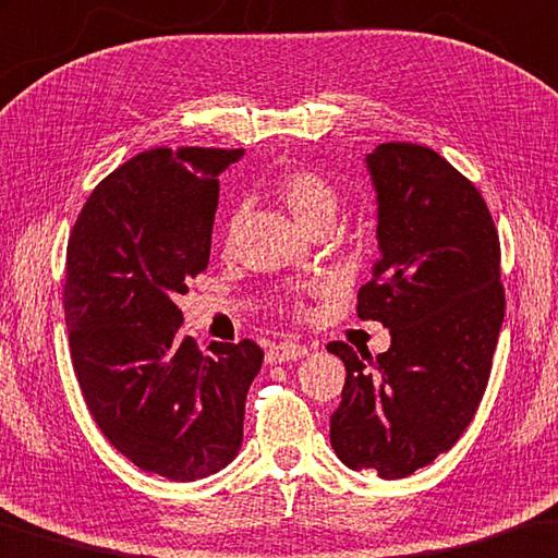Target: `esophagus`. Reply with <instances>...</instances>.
Listing matches in <instances>:
<instances>
[{"instance_id": "obj_1", "label": "esophagus", "mask_w": 558, "mask_h": 558, "mask_svg": "<svg viewBox=\"0 0 558 558\" xmlns=\"http://www.w3.org/2000/svg\"><path fill=\"white\" fill-rule=\"evenodd\" d=\"M304 355H308V349H306L304 343L281 341V343H274V345H269V349H267V363L269 365H277V363L304 359Z\"/></svg>"}]
</instances>
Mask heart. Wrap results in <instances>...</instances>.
Segmentation results:
<instances>
[{
	"instance_id": "b5f03b06",
	"label": "heart",
	"mask_w": 558,
	"mask_h": 558,
	"mask_svg": "<svg viewBox=\"0 0 558 558\" xmlns=\"http://www.w3.org/2000/svg\"><path fill=\"white\" fill-rule=\"evenodd\" d=\"M271 193L306 232L326 225L331 227L341 203L333 182L306 168H289L279 172L271 182ZM236 225H240V213H234L227 222V240L234 236Z\"/></svg>"
}]
</instances>
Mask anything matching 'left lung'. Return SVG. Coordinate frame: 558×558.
<instances>
[{
	"instance_id": "1",
	"label": "left lung",
	"mask_w": 558,
	"mask_h": 558,
	"mask_svg": "<svg viewBox=\"0 0 558 558\" xmlns=\"http://www.w3.org/2000/svg\"><path fill=\"white\" fill-rule=\"evenodd\" d=\"M378 203L373 279L359 316L390 328L386 353L345 365L331 445L351 470L400 480L460 440L485 396L505 322L499 236L480 190L442 155L383 143L365 155Z\"/></svg>"
}]
</instances>
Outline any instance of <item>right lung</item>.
<instances>
[{
  "mask_svg": "<svg viewBox=\"0 0 558 558\" xmlns=\"http://www.w3.org/2000/svg\"><path fill=\"white\" fill-rule=\"evenodd\" d=\"M244 150L155 148L100 180L66 246L71 361L88 413L145 472L195 482L242 447L257 343L197 349L178 294L207 269L219 172Z\"/></svg>",
  "mask_w": 558,
  "mask_h": 558,
  "instance_id": "right-lung-1",
  "label": "right lung"
}]
</instances>
